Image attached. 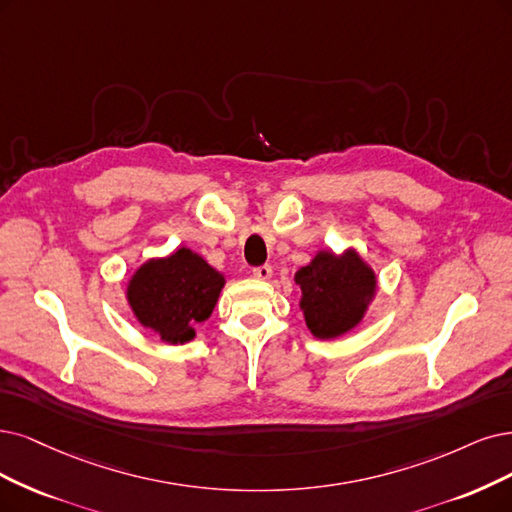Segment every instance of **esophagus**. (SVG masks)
Returning <instances> with one entry per match:
<instances>
[{"label":"esophagus","mask_w":512,"mask_h":512,"mask_svg":"<svg viewBox=\"0 0 512 512\" xmlns=\"http://www.w3.org/2000/svg\"><path fill=\"white\" fill-rule=\"evenodd\" d=\"M253 276L255 278H259V280H268V278H272V266H259V268H253Z\"/></svg>","instance_id":"esophagus-1"}]
</instances>
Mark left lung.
Listing matches in <instances>:
<instances>
[{
    "mask_svg": "<svg viewBox=\"0 0 512 512\" xmlns=\"http://www.w3.org/2000/svg\"><path fill=\"white\" fill-rule=\"evenodd\" d=\"M299 308L318 339H333L361 323L375 295V272L356 251L335 255L318 251L308 266L299 268Z\"/></svg>",
    "mask_w": 512,
    "mask_h": 512,
    "instance_id": "8db88e82",
    "label": "left lung"
}]
</instances>
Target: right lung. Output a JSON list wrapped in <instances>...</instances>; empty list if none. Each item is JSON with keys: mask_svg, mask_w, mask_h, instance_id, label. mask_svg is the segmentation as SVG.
<instances>
[{"mask_svg": "<svg viewBox=\"0 0 512 512\" xmlns=\"http://www.w3.org/2000/svg\"><path fill=\"white\" fill-rule=\"evenodd\" d=\"M223 285V274L181 246L173 255L145 261L128 280L126 299L145 329L177 346L196 337L194 327L213 314Z\"/></svg>", "mask_w": 512, "mask_h": 512, "instance_id": "add662e5", "label": "right lung"}]
</instances>
